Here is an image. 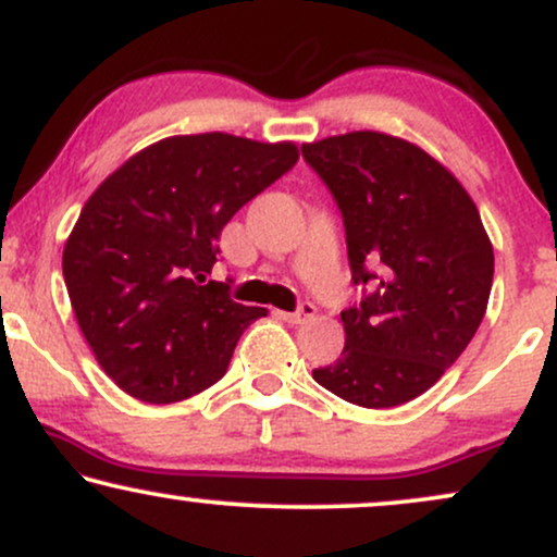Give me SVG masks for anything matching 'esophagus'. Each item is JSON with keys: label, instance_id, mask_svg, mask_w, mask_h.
I'll use <instances>...</instances> for the list:
<instances>
[{"label": "esophagus", "instance_id": "esophagus-1", "mask_svg": "<svg viewBox=\"0 0 557 557\" xmlns=\"http://www.w3.org/2000/svg\"><path fill=\"white\" fill-rule=\"evenodd\" d=\"M314 314H317V306L309 304V300H304L296 311H285L283 319L290 324H304V322H309V319H314Z\"/></svg>", "mask_w": 557, "mask_h": 557}]
</instances>
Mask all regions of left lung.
Masks as SVG:
<instances>
[{
  "label": "left lung",
  "mask_w": 557,
  "mask_h": 557,
  "mask_svg": "<svg viewBox=\"0 0 557 557\" xmlns=\"http://www.w3.org/2000/svg\"><path fill=\"white\" fill-rule=\"evenodd\" d=\"M343 214L350 274L341 359L314 369L337 398L393 408L426 393L482 324L495 253L476 203L411 140L354 131L300 146Z\"/></svg>",
  "instance_id": "8db88e82"
}]
</instances>
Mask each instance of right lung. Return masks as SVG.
I'll list each match as a JSON object with an SVG mask.
<instances>
[{
  "label": "right lung",
  "instance_id": "right-lung-1",
  "mask_svg": "<svg viewBox=\"0 0 557 557\" xmlns=\"http://www.w3.org/2000/svg\"><path fill=\"white\" fill-rule=\"evenodd\" d=\"M298 162L290 140L172 136L133 154L94 190L62 251L78 327L120 389L177 403L212 387L259 306L207 280L243 203Z\"/></svg>",
  "mask_w": 557,
  "mask_h": 557
}]
</instances>
